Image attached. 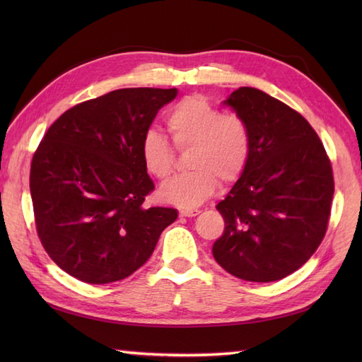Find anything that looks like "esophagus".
<instances>
[{
    "label": "esophagus",
    "mask_w": 362,
    "mask_h": 362,
    "mask_svg": "<svg viewBox=\"0 0 362 362\" xmlns=\"http://www.w3.org/2000/svg\"><path fill=\"white\" fill-rule=\"evenodd\" d=\"M199 213H201V210H197V209H182V210L179 211L180 216H185V218H193V216H197Z\"/></svg>",
    "instance_id": "34e87169"
}]
</instances>
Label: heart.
I'll use <instances>...</instances> for the list:
<instances>
[{"label":"heart","mask_w":362,"mask_h":362,"mask_svg":"<svg viewBox=\"0 0 362 362\" xmlns=\"http://www.w3.org/2000/svg\"><path fill=\"white\" fill-rule=\"evenodd\" d=\"M166 129L177 149L191 148L188 166L193 171L177 175L160 187V196L177 206H196L218 187L232 185L244 174L252 153V135L240 113H222L204 96L183 98L166 115ZM143 165L156 179H168L174 169V149L157 130L141 138Z\"/></svg>","instance_id":"obj_1"}]
</instances>
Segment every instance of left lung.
<instances>
[{
  "label": "left lung",
  "instance_id": "8db88e82",
  "mask_svg": "<svg viewBox=\"0 0 362 362\" xmlns=\"http://www.w3.org/2000/svg\"><path fill=\"white\" fill-rule=\"evenodd\" d=\"M226 104L247 121L252 153L216 205L226 228L213 257L241 280H281L313 257L327 233L332 161L310 122L264 91L240 87Z\"/></svg>",
  "mask_w": 362,
  "mask_h": 362
}]
</instances>
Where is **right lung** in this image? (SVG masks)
Here are the masks:
<instances>
[{
    "label": "right lung",
    "instance_id": "right-lung-1",
    "mask_svg": "<svg viewBox=\"0 0 362 362\" xmlns=\"http://www.w3.org/2000/svg\"><path fill=\"white\" fill-rule=\"evenodd\" d=\"M175 88H121L68 109L30 163L38 240L62 271L90 284L119 281L152 255L175 209L144 206L153 182L140 144Z\"/></svg>",
    "mask_w": 362,
    "mask_h": 362
}]
</instances>
